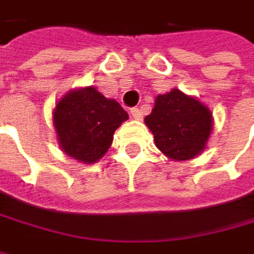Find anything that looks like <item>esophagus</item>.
I'll list each match as a JSON object with an SVG mask.
<instances>
[{
    "label": "esophagus",
    "mask_w": 254,
    "mask_h": 254,
    "mask_svg": "<svg viewBox=\"0 0 254 254\" xmlns=\"http://www.w3.org/2000/svg\"><path fill=\"white\" fill-rule=\"evenodd\" d=\"M130 115H132V118H133V119H136V121H139V119L142 118V113H141V110H139V109H136V107L130 109Z\"/></svg>",
    "instance_id": "esophagus-1"
}]
</instances>
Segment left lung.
Here are the masks:
<instances>
[{
	"instance_id": "1",
	"label": "left lung",
	"mask_w": 254,
	"mask_h": 254,
	"mask_svg": "<svg viewBox=\"0 0 254 254\" xmlns=\"http://www.w3.org/2000/svg\"><path fill=\"white\" fill-rule=\"evenodd\" d=\"M145 125L158 150L172 160L185 161L205 150L212 130V113L197 99L173 88L157 96Z\"/></svg>"
}]
</instances>
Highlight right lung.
<instances>
[{
    "label": "right lung",
    "instance_id": "1",
    "mask_svg": "<svg viewBox=\"0 0 254 254\" xmlns=\"http://www.w3.org/2000/svg\"><path fill=\"white\" fill-rule=\"evenodd\" d=\"M127 113L93 85L68 91L54 110V125L62 151L85 164L99 161L112 145L113 133Z\"/></svg>",
    "mask_w": 254,
    "mask_h": 254
}]
</instances>
